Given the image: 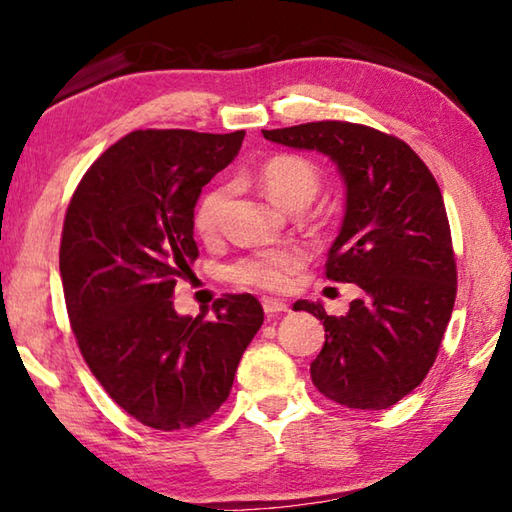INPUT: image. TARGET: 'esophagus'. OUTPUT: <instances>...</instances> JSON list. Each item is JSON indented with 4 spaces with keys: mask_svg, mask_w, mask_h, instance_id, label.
<instances>
[{
    "mask_svg": "<svg viewBox=\"0 0 512 512\" xmlns=\"http://www.w3.org/2000/svg\"><path fill=\"white\" fill-rule=\"evenodd\" d=\"M262 307L266 314H280V312H287L289 305L285 300H278V298H262Z\"/></svg>",
    "mask_w": 512,
    "mask_h": 512,
    "instance_id": "1",
    "label": "esophagus"
}]
</instances>
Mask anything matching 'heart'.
Masks as SVG:
<instances>
[{
  "label": "heart",
  "instance_id": "b5f03b06",
  "mask_svg": "<svg viewBox=\"0 0 512 512\" xmlns=\"http://www.w3.org/2000/svg\"><path fill=\"white\" fill-rule=\"evenodd\" d=\"M259 184L275 205L291 214L305 212L321 191V175L310 161L296 154H278L259 168ZM227 186H214L200 198L193 212V227L202 239H212L221 227ZM307 253L298 246L257 250L227 266V280L241 287L262 291H282L291 285V278L303 269Z\"/></svg>",
  "mask_w": 512,
  "mask_h": 512
}]
</instances>
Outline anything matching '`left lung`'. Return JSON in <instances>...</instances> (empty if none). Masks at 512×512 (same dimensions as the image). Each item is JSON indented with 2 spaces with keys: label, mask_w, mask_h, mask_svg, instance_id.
<instances>
[{
  "label": "left lung",
  "mask_w": 512,
  "mask_h": 512,
  "mask_svg": "<svg viewBox=\"0 0 512 512\" xmlns=\"http://www.w3.org/2000/svg\"><path fill=\"white\" fill-rule=\"evenodd\" d=\"M262 134L328 154L344 177L346 214L326 278L355 282L362 298L344 316L310 300L294 310L326 328L310 364L314 387L346 408L385 410L431 371L456 303V255L440 186L408 143L367 125L321 120Z\"/></svg>",
  "instance_id": "left-lung-1"
}]
</instances>
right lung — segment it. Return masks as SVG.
<instances>
[{"label":"right lung","instance_id":"1","mask_svg":"<svg viewBox=\"0 0 512 512\" xmlns=\"http://www.w3.org/2000/svg\"><path fill=\"white\" fill-rule=\"evenodd\" d=\"M246 132L139 129L81 177L66 212L59 269L77 346L113 401L154 431L214 415L264 323L250 294H225L214 316H180L177 280L198 259L193 209L237 157Z\"/></svg>","mask_w":512,"mask_h":512}]
</instances>
